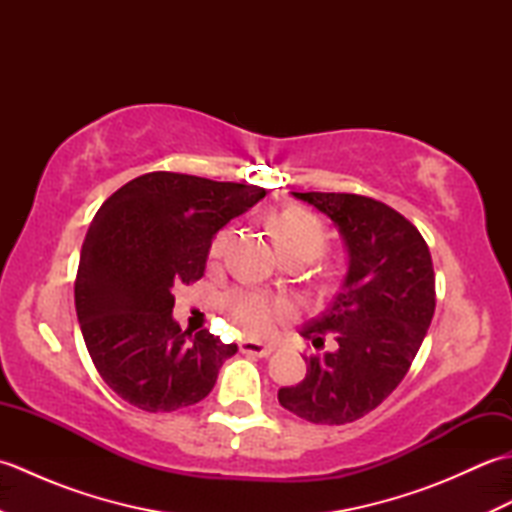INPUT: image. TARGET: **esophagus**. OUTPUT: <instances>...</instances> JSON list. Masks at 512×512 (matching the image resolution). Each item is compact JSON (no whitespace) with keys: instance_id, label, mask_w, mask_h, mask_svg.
<instances>
[{"instance_id":"34e87169","label":"esophagus","mask_w":512,"mask_h":512,"mask_svg":"<svg viewBox=\"0 0 512 512\" xmlns=\"http://www.w3.org/2000/svg\"><path fill=\"white\" fill-rule=\"evenodd\" d=\"M239 350H242V354H248V356H259V358H266L275 352L273 345H266V343H259V341H242V345H239Z\"/></svg>"}]
</instances>
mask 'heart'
Returning a JSON list of instances; mask_svg holds the SVG:
<instances>
[{
	"mask_svg": "<svg viewBox=\"0 0 512 512\" xmlns=\"http://www.w3.org/2000/svg\"><path fill=\"white\" fill-rule=\"evenodd\" d=\"M270 235L281 255L288 253H310L312 257L319 253L323 246V231L321 224L314 220L312 215L286 209L270 217ZM228 242V231L215 237L211 246V257L217 259L224 253V246ZM224 308L235 319V323L242 325L246 332L253 334H266L275 328V323L281 321L292 312L290 303L284 299H275L268 295H259V292H231L224 299Z\"/></svg>",
	"mask_w": 512,
	"mask_h": 512,
	"instance_id": "heart-1",
	"label": "heart"
}]
</instances>
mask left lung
Here are the masks:
<instances>
[{"mask_svg":"<svg viewBox=\"0 0 512 512\" xmlns=\"http://www.w3.org/2000/svg\"><path fill=\"white\" fill-rule=\"evenodd\" d=\"M330 217L347 270L341 290L319 319L301 330L334 352L308 356L306 378L281 387V407L314 424H345L376 409L409 372L436 310V277L418 228L387 204L354 193H295Z\"/></svg>","mask_w":512,"mask_h":512,"instance_id":"left-lung-1","label":"left lung"}]
</instances>
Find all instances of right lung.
Here are the masks:
<instances>
[{
	"label": "right lung",
	"instance_id": "1",
	"mask_svg": "<svg viewBox=\"0 0 512 512\" xmlns=\"http://www.w3.org/2000/svg\"><path fill=\"white\" fill-rule=\"evenodd\" d=\"M266 189L187 173H145L103 202L85 235L76 317L112 391L143 411H176L211 394L237 352L173 319V288L204 275L215 233Z\"/></svg>",
	"mask_w": 512,
	"mask_h": 512
}]
</instances>
